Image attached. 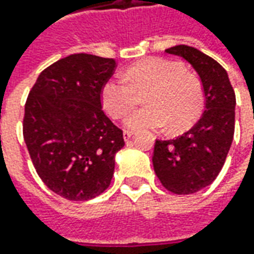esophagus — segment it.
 <instances>
[{
    "label": "esophagus",
    "instance_id": "34e87169",
    "mask_svg": "<svg viewBox=\"0 0 254 254\" xmlns=\"http://www.w3.org/2000/svg\"><path fill=\"white\" fill-rule=\"evenodd\" d=\"M132 134H134V132L130 131V130H124V131H123V138L127 141V140H130V138H131Z\"/></svg>",
    "mask_w": 254,
    "mask_h": 254
}]
</instances>
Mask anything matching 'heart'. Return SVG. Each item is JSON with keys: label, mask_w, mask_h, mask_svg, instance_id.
<instances>
[{"label": "heart", "mask_w": 254, "mask_h": 254, "mask_svg": "<svg viewBox=\"0 0 254 254\" xmlns=\"http://www.w3.org/2000/svg\"><path fill=\"white\" fill-rule=\"evenodd\" d=\"M145 107L130 113L128 128L160 130L171 124V130L190 128L203 110V89L196 76L185 72L180 62L147 58L131 64L124 76L109 79L103 84L102 103L113 119H122L138 103L144 93Z\"/></svg>", "instance_id": "1"}]
</instances>
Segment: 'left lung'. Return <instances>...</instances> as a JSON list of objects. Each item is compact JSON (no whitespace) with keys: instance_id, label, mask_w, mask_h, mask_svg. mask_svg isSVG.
<instances>
[{"instance_id":"obj_1","label":"left lung","mask_w":254,"mask_h":254,"mask_svg":"<svg viewBox=\"0 0 254 254\" xmlns=\"http://www.w3.org/2000/svg\"><path fill=\"white\" fill-rule=\"evenodd\" d=\"M184 58L200 77L205 112L190 131L175 140H157L152 165L161 184L178 195L210 185L222 170L235 134L236 96L228 72L215 59L188 45L165 49Z\"/></svg>"}]
</instances>
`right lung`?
I'll return each mask as SVG.
<instances>
[{"label": "right lung", "instance_id": "add662e5", "mask_svg": "<svg viewBox=\"0 0 254 254\" xmlns=\"http://www.w3.org/2000/svg\"><path fill=\"white\" fill-rule=\"evenodd\" d=\"M116 61L74 54L46 67L25 103L24 140L39 178L69 200L109 188L123 131L102 109V89Z\"/></svg>", "mask_w": 254, "mask_h": 254}]
</instances>
